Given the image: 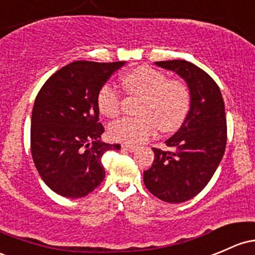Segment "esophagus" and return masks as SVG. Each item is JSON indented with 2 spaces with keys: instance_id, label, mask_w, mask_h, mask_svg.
Returning <instances> with one entry per match:
<instances>
[{
  "instance_id": "obj_1",
  "label": "esophagus",
  "mask_w": 255,
  "mask_h": 255,
  "mask_svg": "<svg viewBox=\"0 0 255 255\" xmlns=\"http://www.w3.org/2000/svg\"><path fill=\"white\" fill-rule=\"evenodd\" d=\"M123 149L127 150V152H135L136 147L135 146H130V144H123Z\"/></svg>"
}]
</instances>
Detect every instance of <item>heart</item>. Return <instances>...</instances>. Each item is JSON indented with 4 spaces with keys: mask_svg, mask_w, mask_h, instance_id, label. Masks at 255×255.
Listing matches in <instances>:
<instances>
[{
    "mask_svg": "<svg viewBox=\"0 0 255 255\" xmlns=\"http://www.w3.org/2000/svg\"><path fill=\"white\" fill-rule=\"evenodd\" d=\"M123 85L130 94L141 96L137 117H125L112 123L109 135L114 141L139 144L147 141L157 128L163 132L176 130L185 120L190 95L182 83L169 80L164 73L150 67H139L125 74ZM120 97L116 86L103 85L97 95L101 113L108 118L119 114Z\"/></svg>",
    "mask_w": 255,
    "mask_h": 255,
    "instance_id": "heart-1",
    "label": "heart"
}]
</instances>
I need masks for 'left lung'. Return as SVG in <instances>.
Here are the masks:
<instances>
[{
    "mask_svg": "<svg viewBox=\"0 0 255 255\" xmlns=\"http://www.w3.org/2000/svg\"><path fill=\"white\" fill-rule=\"evenodd\" d=\"M155 65L185 80L190 111L181 128L165 141L171 150L152 148L154 160L143 171V182L161 201L182 203L203 190L223 159L227 138L225 105L215 81L197 65L181 59Z\"/></svg>",
    "mask_w": 255,
    "mask_h": 255,
    "instance_id": "1",
    "label": "left lung"
}]
</instances>
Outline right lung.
<instances>
[{
	"instance_id": "obj_1",
	"label": "right lung",
	"mask_w": 255,
	"mask_h": 255,
	"mask_svg": "<svg viewBox=\"0 0 255 255\" xmlns=\"http://www.w3.org/2000/svg\"><path fill=\"white\" fill-rule=\"evenodd\" d=\"M125 62L76 61L43 84L31 113V154L41 179L53 192L80 198L106 176L102 155L120 144L101 141L97 95Z\"/></svg>"
}]
</instances>
